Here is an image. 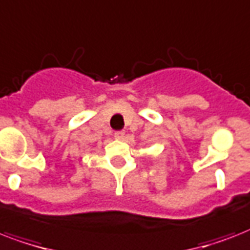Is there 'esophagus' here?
I'll return each instance as SVG.
<instances>
[{
	"label": "esophagus",
	"instance_id": "esophagus-1",
	"mask_svg": "<svg viewBox=\"0 0 250 250\" xmlns=\"http://www.w3.org/2000/svg\"><path fill=\"white\" fill-rule=\"evenodd\" d=\"M115 138L116 139H120V141H123V139H125V131H123V130L116 131V133H115Z\"/></svg>",
	"mask_w": 250,
	"mask_h": 250
}]
</instances>
